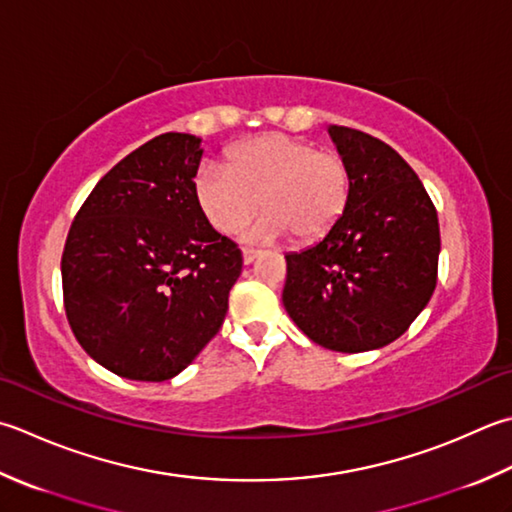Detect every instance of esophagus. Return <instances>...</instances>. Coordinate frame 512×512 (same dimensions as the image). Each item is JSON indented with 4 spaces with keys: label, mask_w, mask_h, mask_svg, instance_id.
I'll list each match as a JSON object with an SVG mask.
<instances>
[{
    "label": "esophagus",
    "mask_w": 512,
    "mask_h": 512,
    "mask_svg": "<svg viewBox=\"0 0 512 512\" xmlns=\"http://www.w3.org/2000/svg\"><path fill=\"white\" fill-rule=\"evenodd\" d=\"M257 255H259V250H255V248H244V250H242V257H244V264H246V266L253 264L255 259H257Z\"/></svg>",
    "instance_id": "obj_1"
}]
</instances>
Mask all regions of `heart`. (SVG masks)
I'll return each mask as SVG.
<instances>
[{
  "label": "heart",
  "instance_id": "1",
  "mask_svg": "<svg viewBox=\"0 0 512 512\" xmlns=\"http://www.w3.org/2000/svg\"><path fill=\"white\" fill-rule=\"evenodd\" d=\"M348 193L350 170L342 155L284 133L235 146L226 164L208 162L195 179L199 208L219 233H235L264 202L268 213L246 233L253 242L290 233L315 242L344 215Z\"/></svg>",
  "mask_w": 512,
  "mask_h": 512
}]
</instances>
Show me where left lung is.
<instances>
[{
	"label": "left lung",
	"mask_w": 512,
	"mask_h": 512,
	"mask_svg": "<svg viewBox=\"0 0 512 512\" xmlns=\"http://www.w3.org/2000/svg\"><path fill=\"white\" fill-rule=\"evenodd\" d=\"M350 170L337 224L286 255L282 302L315 344L362 353L395 342L415 322L437 284V210L397 150L346 126H328Z\"/></svg>",
	"instance_id": "left-lung-1"
}]
</instances>
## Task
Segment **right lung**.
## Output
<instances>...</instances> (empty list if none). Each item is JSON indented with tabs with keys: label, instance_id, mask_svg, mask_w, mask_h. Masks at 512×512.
<instances>
[{
	"label": "right lung",
	"instance_id": "1",
	"mask_svg": "<svg viewBox=\"0 0 512 512\" xmlns=\"http://www.w3.org/2000/svg\"><path fill=\"white\" fill-rule=\"evenodd\" d=\"M202 155V137H153L99 179L68 230V324L119 377L173 379L224 324L242 253L199 208Z\"/></svg>",
	"mask_w": 512,
	"mask_h": 512
}]
</instances>
